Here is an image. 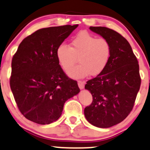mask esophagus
Segmentation results:
<instances>
[{
	"instance_id": "obj_1",
	"label": "esophagus",
	"mask_w": 150,
	"mask_h": 150,
	"mask_svg": "<svg viewBox=\"0 0 150 150\" xmlns=\"http://www.w3.org/2000/svg\"><path fill=\"white\" fill-rule=\"evenodd\" d=\"M78 85L80 89H83L84 88V82L81 81H78Z\"/></svg>"
}]
</instances>
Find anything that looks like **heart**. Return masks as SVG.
Segmentation results:
<instances>
[{"label":"heart","mask_w":150,"mask_h":150,"mask_svg":"<svg viewBox=\"0 0 150 150\" xmlns=\"http://www.w3.org/2000/svg\"><path fill=\"white\" fill-rule=\"evenodd\" d=\"M57 57L64 71H68L77 62L80 65L68 72L74 79H83L100 74L110 62L112 45L107 38L87 31H81L74 37L71 46L61 44L57 48Z\"/></svg>","instance_id":"b5f03b06"}]
</instances>
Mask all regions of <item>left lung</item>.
<instances>
[{
	"mask_svg": "<svg viewBox=\"0 0 150 150\" xmlns=\"http://www.w3.org/2000/svg\"><path fill=\"white\" fill-rule=\"evenodd\" d=\"M90 29L110 42L112 56L104 71L86 82L93 102L84 114L93 126L110 128L124 121L133 110L141 84L138 62L120 33L105 26Z\"/></svg>",
	"mask_w": 150,
	"mask_h": 150,
	"instance_id": "8db88e82",
	"label": "left lung"
}]
</instances>
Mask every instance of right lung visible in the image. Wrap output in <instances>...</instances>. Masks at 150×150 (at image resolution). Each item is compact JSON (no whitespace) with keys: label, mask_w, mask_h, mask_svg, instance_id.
I'll return each mask as SVG.
<instances>
[{"label":"right lung","mask_w":150,"mask_h":150,"mask_svg":"<svg viewBox=\"0 0 150 150\" xmlns=\"http://www.w3.org/2000/svg\"><path fill=\"white\" fill-rule=\"evenodd\" d=\"M78 25L43 28L26 37L12 59L10 88L24 117L49 124L61 116L65 102L79 93L76 81L59 64L57 48Z\"/></svg>","instance_id":"1"}]
</instances>
